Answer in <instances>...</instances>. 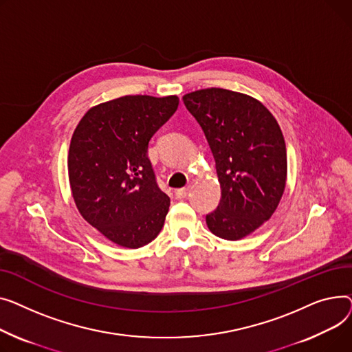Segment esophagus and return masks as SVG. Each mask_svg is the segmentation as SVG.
Instances as JSON below:
<instances>
[{"mask_svg":"<svg viewBox=\"0 0 352 352\" xmlns=\"http://www.w3.org/2000/svg\"><path fill=\"white\" fill-rule=\"evenodd\" d=\"M189 192H190V186H186V188L177 189V190L175 192V195H176L177 199H184V197H188Z\"/></svg>","mask_w":352,"mask_h":352,"instance_id":"34e87169","label":"esophagus"}]
</instances>
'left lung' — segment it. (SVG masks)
I'll use <instances>...</instances> for the list:
<instances>
[{"instance_id": "8db88e82", "label": "left lung", "mask_w": 352, "mask_h": 352, "mask_svg": "<svg viewBox=\"0 0 352 352\" xmlns=\"http://www.w3.org/2000/svg\"><path fill=\"white\" fill-rule=\"evenodd\" d=\"M208 139L221 199L206 223L239 240L272 217L285 188L287 151L277 120L257 99L221 88L183 96Z\"/></svg>"}]
</instances>
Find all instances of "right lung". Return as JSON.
Returning <instances> with one entry per match:
<instances>
[{
	"instance_id": "right-lung-1",
	"label": "right lung",
	"mask_w": 352,
	"mask_h": 352,
	"mask_svg": "<svg viewBox=\"0 0 352 352\" xmlns=\"http://www.w3.org/2000/svg\"><path fill=\"white\" fill-rule=\"evenodd\" d=\"M177 107V96H122L89 109L72 135L68 173L76 208L118 245L139 249L162 230L170 199L148 148Z\"/></svg>"
}]
</instances>
